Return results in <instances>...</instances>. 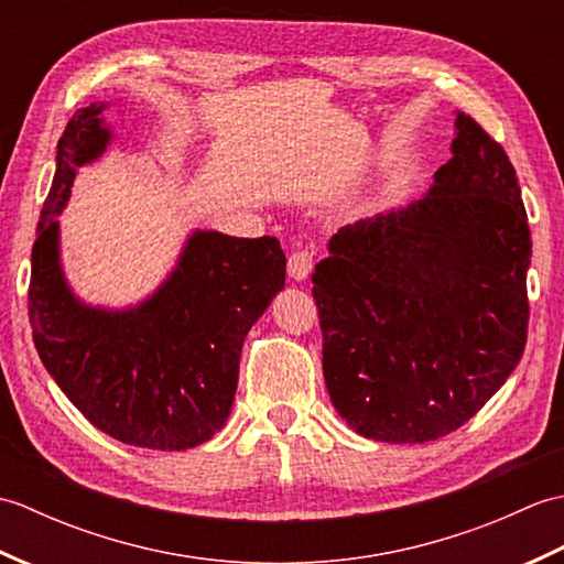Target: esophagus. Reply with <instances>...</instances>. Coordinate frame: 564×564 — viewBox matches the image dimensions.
Instances as JSON below:
<instances>
[{
  "label": "esophagus",
  "mask_w": 564,
  "mask_h": 564,
  "mask_svg": "<svg viewBox=\"0 0 564 564\" xmlns=\"http://www.w3.org/2000/svg\"><path fill=\"white\" fill-rule=\"evenodd\" d=\"M313 271V251L297 249L289 257V275L293 281H305Z\"/></svg>",
  "instance_id": "obj_1"
}]
</instances>
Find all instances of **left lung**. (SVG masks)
Returning a JSON list of instances; mask_svg holds the SVG:
<instances>
[{"instance_id":"left-lung-1","label":"left lung","mask_w":564,"mask_h":564,"mask_svg":"<svg viewBox=\"0 0 564 564\" xmlns=\"http://www.w3.org/2000/svg\"><path fill=\"white\" fill-rule=\"evenodd\" d=\"M451 152L422 198L341 227L313 273L332 404L373 441L460 429L529 337L531 230L517 172L460 111Z\"/></svg>"}]
</instances>
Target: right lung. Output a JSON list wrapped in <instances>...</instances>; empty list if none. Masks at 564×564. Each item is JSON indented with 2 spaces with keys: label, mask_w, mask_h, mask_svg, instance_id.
Here are the masks:
<instances>
[{
  "label": "right lung",
  "mask_w": 564,
  "mask_h": 564,
  "mask_svg": "<svg viewBox=\"0 0 564 564\" xmlns=\"http://www.w3.org/2000/svg\"><path fill=\"white\" fill-rule=\"evenodd\" d=\"M106 104L69 118L31 251L33 344L67 400L128 446L186 451L230 416L239 354L251 325L285 283L275 237L196 230L145 301L109 310L72 293L59 263V220L77 170L111 142Z\"/></svg>",
  "instance_id": "add662e5"
}]
</instances>
